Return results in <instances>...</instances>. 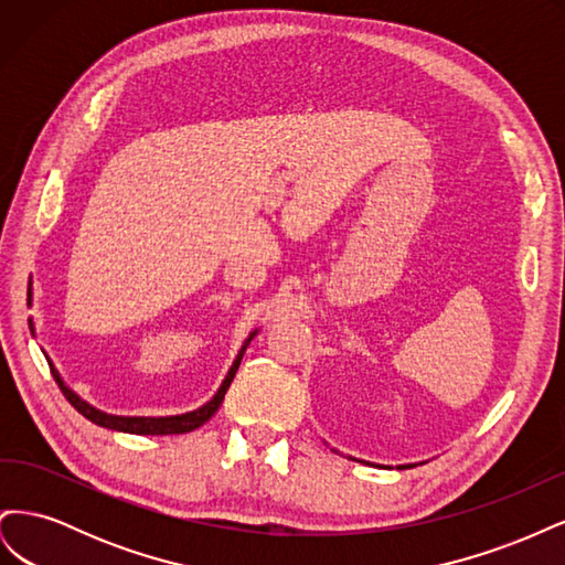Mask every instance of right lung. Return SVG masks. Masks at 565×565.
<instances>
[{"label":"right lung","mask_w":565,"mask_h":565,"mask_svg":"<svg viewBox=\"0 0 565 565\" xmlns=\"http://www.w3.org/2000/svg\"><path fill=\"white\" fill-rule=\"evenodd\" d=\"M30 297V295H28ZM30 301V299H28ZM30 324H32V320H30ZM259 332V330H254L247 339H245V344H243V349H241V353H237V358L233 361V365H231V370H228V374H226V380L221 382V386H218V391L214 393V398L210 401V403H204L202 407H198V409H193V413H185V415H174V417H119V415H108V413H100V409H96V407H92L87 401H82L75 391H71L67 388L65 384H63V380H61V374H58V370L51 365V361H49V367H51V374H54V380H56V384H58V388L63 391V396L67 398V403H71L77 413L82 415V417H87L89 422H94V424H98V426H104V429H113V431H125V434H139V436H169V434H188V431H193V429H198V426H202L204 422H207L216 409H218V405L224 403V396H226V391H228V386H231V382H233V377H235V372H237V367H241V361H243V355H245V349L249 347V341L254 339V334Z\"/></svg>","instance_id":"add662e5"}]
</instances>
